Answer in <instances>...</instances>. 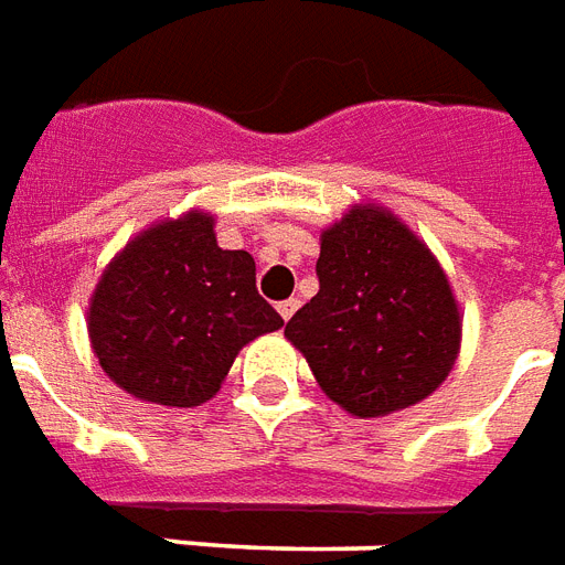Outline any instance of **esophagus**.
<instances>
[{"instance_id":"esophagus-1","label":"esophagus","mask_w":565,"mask_h":565,"mask_svg":"<svg viewBox=\"0 0 565 565\" xmlns=\"http://www.w3.org/2000/svg\"><path fill=\"white\" fill-rule=\"evenodd\" d=\"M296 308H299V299H284V302H278V315H281V320H290Z\"/></svg>"}]
</instances>
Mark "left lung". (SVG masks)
<instances>
[{
  "instance_id": "obj_1",
  "label": "left lung",
  "mask_w": 565,
  "mask_h": 565,
  "mask_svg": "<svg viewBox=\"0 0 565 565\" xmlns=\"http://www.w3.org/2000/svg\"><path fill=\"white\" fill-rule=\"evenodd\" d=\"M317 278L284 335L347 413L404 411L449 377L461 311L431 248L388 209L359 203L326 227Z\"/></svg>"
}]
</instances>
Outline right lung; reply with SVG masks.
<instances>
[{
	"instance_id": "right-lung-1",
	"label": "right lung",
	"mask_w": 565,
	"mask_h": 565,
	"mask_svg": "<svg viewBox=\"0 0 565 565\" xmlns=\"http://www.w3.org/2000/svg\"><path fill=\"white\" fill-rule=\"evenodd\" d=\"M86 326L116 386L164 407H198L218 392L242 347L284 320L257 294L254 257L218 248L215 218L191 209L113 257Z\"/></svg>"
}]
</instances>
